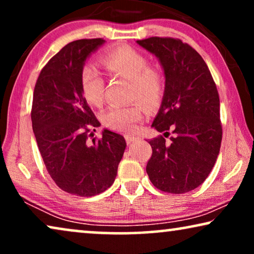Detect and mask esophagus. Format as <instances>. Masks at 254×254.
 I'll use <instances>...</instances> for the list:
<instances>
[{"instance_id": "obj_1", "label": "esophagus", "mask_w": 254, "mask_h": 254, "mask_svg": "<svg viewBox=\"0 0 254 254\" xmlns=\"http://www.w3.org/2000/svg\"><path fill=\"white\" fill-rule=\"evenodd\" d=\"M138 140H140V137L136 136V135H130V134H127L126 135V141H127L128 144L134 143V142H136Z\"/></svg>"}]
</instances>
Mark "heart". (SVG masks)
<instances>
[{"mask_svg": "<svg viewBox=\"0 0 254 254\" xmlns=\"http://www.w3.org/2000/svg\"><path fill=\"white\" fill-rule=\"evenodd\" d=\"M103 67L112 76L129 81V99L140 100L147 109H154L161 103L165 90V79L157 69L149 65L148 58L131 47H119L102 57ZM104 79L91 64L81 71V90L84 99L92 106H102L104 100ZM143 116L138 103L129 106H112L103 114L106 127L118 131L136 130Z\"/></svg>", "mask_w": 254, "mask_h": 254, "instance_id": "1", "label": "heart"}]
</instances>
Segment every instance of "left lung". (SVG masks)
Masks as SVG:
<instances>
[{"instance_id": "1", "label": "left lung", "mask_w": 254, "mask_h": 254, "mask_svg": "<svg viewBox=\"0 0 254 254\" xmlns=\"http://www.w3.org/2000/svg\"><path fill=\"white\" fill-rule=\"evenodd\" d=\"M136 43L158 59L164 71V95L151 126L164 135L175 134L170 143L163 136L149 141V179L163 192H190L206 180L220 152L216 85L201 55L182 40L151 37Z\"/></svg>"}]
</instances>
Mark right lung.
Segmentation results:
<instances>
[{
  "label": "right lung",
  "mask_w": 254,
  "mask_h": 254,
  "mask_svg": "<svg viewBox=\"0 0 254 254\" xmlns=\"http://www.w3.org/2000/svg\"><path fill=\"white\" fill-rule=\"evenodd\" d=\"M104 44L98 38L65 45L40 71L33 92L32 128L47 171L61 190L78 196L109 189L126 149L123 135L106 128L100 140L86 141L90 127L100 123L82 95L81 71Z\"/></svg>",
  "instance_id": "right-lung-1"
}]
</instances>
